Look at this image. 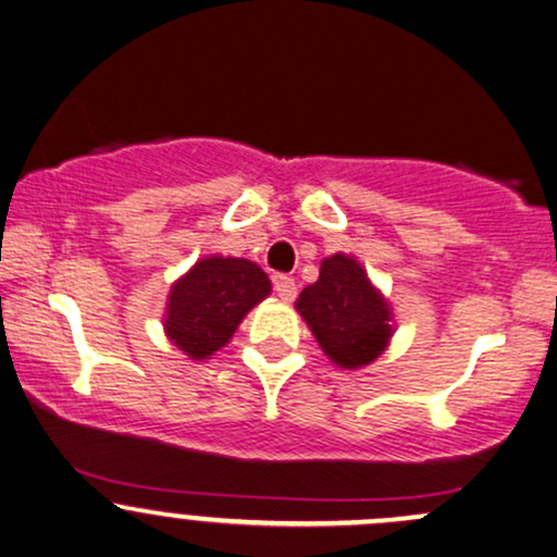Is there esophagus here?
Instances as JSON below:
<instances>
[{
  "label": "esophagus",
  "mask_w": 557,
  "mask_h": 557,
  "mask_svg": "<svg viewBox=\"0 0 557 557\" xmlns=\"http://www.w3.org/2000/svg\"><path fill=\"white\" fill-rule=\"evenodd\" d=\"M274 290H277V296L283 300H293L298 293L296 280L287 277V274H274Z\"/></svg>",
  "instance_id": "1"
}]
</instances>
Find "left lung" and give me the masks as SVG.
I'll return each mask as SVG.
<instances>
[{"label":"left lung","instance_id":"left-lung-1","mask_svg":"<svg viewBox=\"0 0 557 557\" xmlns=\"http://www.w3.org/2000/svg\"><path fill=\"white\" fill-rule=\"evenodd\" d=\"M296 309L324 354L343 369L372 363L393 335L387 300L359 261L343 253L322 261L319 280L300 290Z\"/></svg>","mask_w":557,"mask_h":557}]
</instances>
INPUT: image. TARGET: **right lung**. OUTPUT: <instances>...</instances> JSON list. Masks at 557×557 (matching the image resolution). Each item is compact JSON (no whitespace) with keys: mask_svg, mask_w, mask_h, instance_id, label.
<instances>
[{"mask_svg":"<svg viewBox=\"0 0 557 557\" xmlns=\"http://www.w3.org/2000/svg\"><path fill=\"white\" fill-rule=\"evenodd\" d=\"M270 290V277L253 261L201 259L172 285L164 330L190 359H209Z\"/></svg>","mask_w":557,"mask_h":557,"instance_id":"right-lung-1","label":"right lung"}]
</instances>
